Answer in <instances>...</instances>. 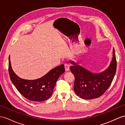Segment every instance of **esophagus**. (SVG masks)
Listing matches in <instances>:
<instances>
[{
  "mask_svg": "<svg viewBox=\"0 0 125 125\" xmlns=\"http://www.w3.org/2000/svg\"><path fill=\"white\" fill-rule=\"evenodd\" d=\"M65 66V71H68V70L69 69V65L68 63H65L64 64Z\"/></svg>",
  "mask_w": 125,
  "mask_h": 125,
  "instance_id": "esophagus-1",
  "label": "esophagus"
}]
</instances>
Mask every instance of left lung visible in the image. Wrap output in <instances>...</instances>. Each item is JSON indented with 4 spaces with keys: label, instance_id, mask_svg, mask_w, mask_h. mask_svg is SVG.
I'll return each instance as SVG.
<instances>
[{
    "label": "left lung",
    "instance_id": "8db88e82",
    "mask_svg": "<svg viewBox=\"0 0 125 125\" xmlns=\"http://www.w3.org/2000/svg\"><path fill=\"white\" fill-rule=\"evenodd\" d=\"M112 58L109 66L104 71L93 73L73 60L71 71L74 75V92L83 99L90 100L99 98L104 93L110 86L116 72L117 62L114 48Z\"/></svg>",
    "mask_w": 125,
    "mask_h": 125
}]
</instances>
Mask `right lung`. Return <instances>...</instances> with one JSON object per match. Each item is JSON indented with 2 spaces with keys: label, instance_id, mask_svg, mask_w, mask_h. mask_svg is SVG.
Returning a JSON list of instances; mask_svg holds the SVG:
<instances>
[{
  "label": "right lung",
  "instance_id": "1",
  "mask_svg": "<svg viewBox=\"0 0 125 125\" xmlns=\"http://www.w3.org/2000/svg\"><path fill=\"white\" fill-rule=\"evenodd\" d=\"M8 71L12 83L23 96L30 101L41 102L48 99L52 95L57 80L65 72V67L62 64L51 69L41 78L25 80L18 76L12 69L10 56Z\"/></svg>",
  "mask_w": 125,
  "mask_h": 125
}]
</instances>
